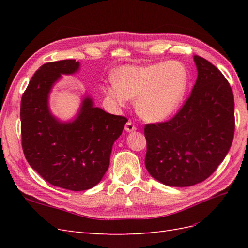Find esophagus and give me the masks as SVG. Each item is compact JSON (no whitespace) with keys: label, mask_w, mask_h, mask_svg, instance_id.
Listing matches in <instances>:
<instances>
[{"label":"esophagus","mask_w":248,"mask_h":248,"mask_svg":"<svg viewBox=\"0 0 248 248\" xmlns=\"http://www.w3.org/2000/svg\"><path fill=\"white\" fill-rule=\"evenodd\" d=\"M125 130H126L127 132L136 131V130H137V127H136V125H134L132 122L128 121V122L126 123V125H125Z\"/></svg>","instance_id":"34e87169"}]
</instances>
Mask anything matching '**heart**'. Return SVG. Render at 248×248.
I'll return each mask as SVG.
<instances>
[{
  "mask_svg": "<svg viewBox=\"0 0 248 248\" xmlns=\"http://www.w3.org/2000/svg\"><path fill=\"white\" fill-rule=\"evenodd\" d=\"M114 81L104 86V94L119 106L137 98L138 114L149 122L170 117L187 91L189 74L178 61L147 65H125L112 73Z\"/></svg>",
  "mask_w": 248,
  "mask_h": 248,
  "instance_id": "heart-1",
  "label": "heart"
}]
</instances>
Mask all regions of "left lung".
<instances>
[{
    "label": "left lung",
    "mask_w": 248,
    "mask_h": 248,
    "mask_svg": "<svg viewBox=\"0 0 248 248\" xmlns=\"http://www.w3.org/2000/svg\"><path fill=\"white\" fill-rule=\"evenodd\" d=\"M193 60L198 78L184 106L169 121L145 126L146 169L168 186L204 181L222 162L234 139V95L229 81L206 59Z\"/></svg>",
    "instance_id": "1"
}]
</instances>
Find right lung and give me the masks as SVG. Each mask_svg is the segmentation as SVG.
<instances>
[{"instance_id": "obj_1", "label": "right lung", "mask_w": 248, "mask_h": 248, "mask_svg": "<svg viewBox=\"0 0 248 248\" xmlns=\"http://www.w3.org/2000/svg\"><path fill=\"white\" fill-rule=\"evenodd\" d=\"M79 69L76 60L43 64L29 82L20 102L21 145L30 166L51 185L72 191L92 188L109 167L112 145L125 117L110 115L85 97L70 122L51 115L48 97L61 74Z\"/></svg>"}]
</instances>
